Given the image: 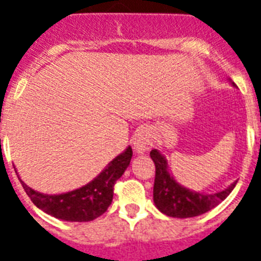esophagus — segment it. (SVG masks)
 Segmentation results:
<instances>
[{
    "mask_svg": "<svg viewBox=\"0 0 261 261\" xmlns=\"http://www.w3.org/2000/svg\"><path fill=\"white\" fill-rule=\"evenodd\" d=\"M152 135L148 128H143L136 133V136L133 139V149L137 153L147 152L152 147Z\"/></svg>",
    "mask_w": 261,
    "mask_h": 261,
    "instance_id": "obj_1",
    "label": "esophagus"
}]
</instances>
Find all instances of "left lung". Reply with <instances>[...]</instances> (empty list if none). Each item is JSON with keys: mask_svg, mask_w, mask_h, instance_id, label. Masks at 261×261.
<instances>
[{"mask_svg": "<svg viewBox=\"0 0 261 261\" xmlns=\"http://www.w3.org/2000/svg\"><path fill=\"white\" fill-rule=\"evenodd\" d=\"M151 159L155 163V181H153V201L161 213L173 218H192L207 213L211 208L230 195L236 184H231L227 189L214 195L196 193L185 189L169 174L166 161L159 151L152 149Z\"/></svg>", "mask_w": 261, "mask_h": 261, "instance_id": "left-lung-1", "label": "left lung"}]
</instances>
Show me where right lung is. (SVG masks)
<instances>
[{
  "instance_id": "right-lung-1",
  "label": "right lung",
  "mask_w": 261,
  "mask_h": 261,
  "mask_svg": "<svg viewBox=\"0 0 261 261\" xmlns=\"http://www.w3.org/2000/svg\"><path fill=\"white\" fill-rule=\"evenodd\" d=\"M132 159V148L118 155L109 166L86 187L62 195H43L27 187L24 191L36 207L62 221L90 222L108 211L114 195V184L124 174Z\"/></svg>"
}]
</instances>
